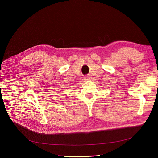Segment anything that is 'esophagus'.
Wrapping results in <instances>:
<instances>
[{"label":"esophagus","instance_id":"esophagus-1","mask_svg":"<svg viewBox=\"0 0 158 158\" xmlns=\"http://www.w3.org/2000/svg\"><path fill=\"white\" fill-rule=\"evenodd\" d=\"M85 80H89L90 79V77H89V76H86V77H85Z\"/></svg>","mask_w":158,"mask_h":158}]
</instances>
